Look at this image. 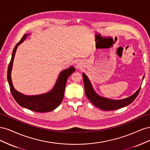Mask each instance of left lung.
Segmentation results:
<instances>
[{
	"instance_id": "8db88e82",
	"label": "left lung",
	"mask_w": 150,
	"mask_h": 150,
	"mask_svg": "<svg viewBox=\"0 0 150 150\" xmlns=\"http://www.w3.org/2000/svg\"><path fill=\"white\" fill-rule=\"evenodd\" d=\"M144 76L143 77V80L144 79ZM83 78L84 81L85 94L86 96H87L89 100L95 106L100 108L101 110L104 111L115 110H117V109H120L122 107H125L127 105H129L137 97L141 89L140 87L137 90V92L134 93L133 95H131V96L128 98L120 99V100H115V99H111L99 96L94 91L89 78L84 73H83Z\"/></svg>"
}]
</instances>
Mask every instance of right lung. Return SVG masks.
<instances>
[{"instance_id":"1","label":"right lung","mask_w":150,"mask_h":150,"mask_svg":"<svg viewBox=\"0 0 150 150\" xmlns=\"http://www.w3.org/2000/svg\"><path fill=\"white\" fill-rule=\"evenodd\" d=\"M29 35V34H24L13 50L11 60L8 64L7 69V80L8 84H9L11 92L16 101L22 107L29 109L31 111L39 112L52 111L59 106L61 103L63 97H64L67 78L75 71V68L73 66H71L68 69L62 71L59 75L58 79L56 81L54 88L47 93L35 95V96H27V95L17 91L13 88L11 79L13 61L18 46L23 42Z\"/></svg>"}]
</instances>
